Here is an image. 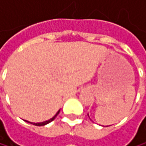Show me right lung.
<instances>
[{"label": "right lung", "instance_id": "right-lung-1", "mask_svg": "<svg viewBox=\"0 0 146 146\" xmlns=\"http://www.w3.org/2000/svg\"><path fill=\"white\" fill-rule=\"evenodd\" d=\"M59 112H60V110L56 112V114L52 117V118H50V119H49L48 121H44V122H42V123H33L34 125H35V126H44V125H45V124H47V123H50L51 121H53L55 118H56V117L59 114Z\"/></svg>", "mask_w": 146, "mask_h": 146}]
</instances>
